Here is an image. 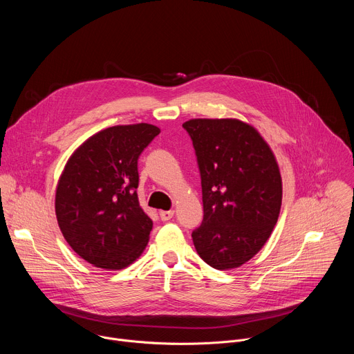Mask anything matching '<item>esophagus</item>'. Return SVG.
<instances>
[{"mask_svg": "<svg viewBox=\"0 0 354 354\" xmlns=\"http://www.w3.org/2000/svg\"><path fill=\"white\" fill-rule=\"evenodd\" d=\"M174 214H175L174 210H168V212L162 210V212H160V218H161L162 221H168V220H171V218L174 217Z\"/></svg>", "mask_w": 354, "mask_h": 354, "instance_id": "1", "label": "esophagus"}]
</instances>
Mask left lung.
Wrapping results in <instances>:
<instances>
[{"label": "left lung", "instance_id": "1", "mask_svg": "<svg viewBox=\"0 0 354 354\" xmlns=\"http://www.w3.org/2000/svg\"><path fill=\"white\" fill-rule=\"evenodd\" d=\"M182 126L193 141L203 194L194 248L214 269L239 268L262 249L280 214L283 187L273 151L238 119H192Z\"/></svg>", "mask_w": 354, "mask_h": 354}]
</instances>
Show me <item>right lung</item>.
<instances>
[{"label": "right lung", "instance_id": "obj_1", "mask_svg": "<svg viewBox=\"0 0 354 354\" xmlns=\"http://www.w3.org/2000/svg\"><path fill=\"white\" fill-rule=\"evenodd\" d=\"M160 133L148 123L108 127L67 161L56 189L57 223L88 263L124 269L145 249L153 221L138 203L137 161Z\"/></svg>", "mask_w": 354, "mask_h": 354}]
</instances>
